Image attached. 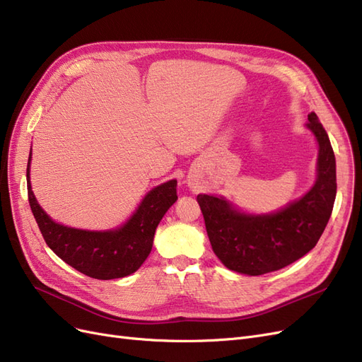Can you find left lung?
I'll list each match as a JSON object with an SVG mask.
<instances>
[{
    "instance_id": "obj_1",
    "label": "left lung",
    "mask_w": 362,
    "mask_h": 362,
    "mask_svg": "<svg viewBox=\"0 0 362 362\" xmlns=\"http://www.w3.org/2000/svg\"><path fill=\"white\" fill-rule=\"evenodd\" d=\"M319 156L315 181L299 199L272 213H246L225 196L198 194L208 238L216 257L229 270L264 275L298 261L317 245L329 221L335 194V156L315 113L308 115Z\"/></svg>"
}]
</instances>
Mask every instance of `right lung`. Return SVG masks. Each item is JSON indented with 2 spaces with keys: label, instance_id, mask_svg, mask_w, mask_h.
<instances>
[{
  "label": "right lung",
  "instance_id": "right-lung-1",
  "mask_svg": "<svg viewBox=\"0 0 362 362\" xmlns=\"http://www.w3.org/2000/svg\"><path fill=\"white\" fill-rule=\"evenodd\" d=\"M27 166L28 202L48 247L66 264L95 279H117L134 273L151 254L156 229L177 202V180L149 190L128 221L117 228L90 231L59 223L39 205Z\"/></svg>",
  "mask_w": 362,
  "mask_h": 362
}]
</instances>
